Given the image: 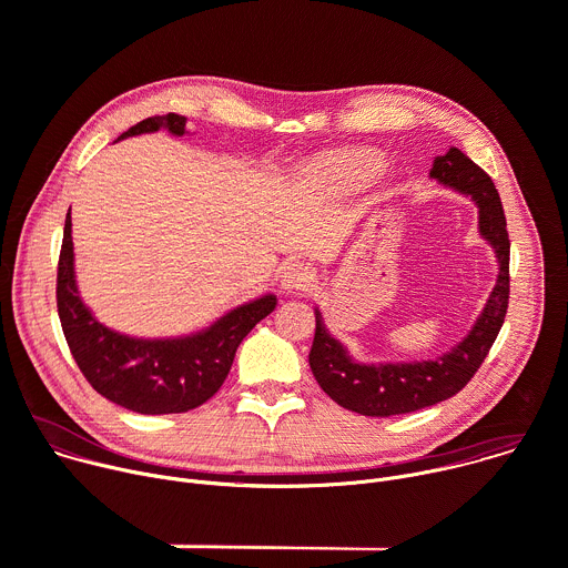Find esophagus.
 I'll use <instances>...</instances> for the list:
<instances>
[{
  "label": "esophagus",
  "mask_w": 568,
  "mask_h": 568,
  "mask_svg": "<svg viewBox=\"0 0 568 568\" xmlns=\"http://www.w3.org/2000/svg\"><path fill=\"white\" fill-rule=\"evenodd\" d=\"M314 285V274L305 263H290L287 267H283L281 272V287L287 294H301V292H310Z\"/></svg>",
  "instance_id": "obj_1"
}]
</instances>
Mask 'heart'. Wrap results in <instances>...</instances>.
I'll use <instances>...</instances> for the list:
<instances>
[{
	"label": "heart",
	"instance_id": "obj_1",
	"mask_svg": "<svg viewBox=\"0 0 568 568\" xmlns=\"http://www.w3.org/2000/svg\"><path fill=\"white\" fill-rule=\"evenodd\" d=\"M339 169L348 175H368L375 169V164H373V159H368V156H353L348 161H342Z\"/></svg>",
	"mask_w": 568,
	"mask_h": 568
}]
</instances>
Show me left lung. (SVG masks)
<instances>
[{
    "label": "left lung",
    "instance_id": "8db88e82",
    "mask_svg": "<svg viewBox=\"0 0 568 568\" xmlns=\"http://www.w3.org/2000/svg\"><path fill=\"white\" fill-rule=\"evenodd\" d=\"M429 175L465 195H471L478 204V229L497 252L499 278L469 335L443 357L418 364L375 366L353 362L344 346L323 328L316 310L314 342L310 348L312 375L339 407L362 416L388 418L412 414L456 395L474 377L483 359L488 357L508 312L510 237L495 182L458 148H449L447 154L436 156Z\"/></svg>",
    "mask_w": 568,
    "mask_h": 568
}]
</instances>
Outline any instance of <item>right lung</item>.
Here are the masks:
<instances>
[{"label": "right lung", "mask_w": 568, "mask_h": 568, "mask_svg": "<svg viewBox=\"0 0 568 568\" xmlns=\"http://www.w3.org/2000/svg\"><path fill=\"white\" fill-rule=\"evenodd\" d=\"M166 128L184 134L186 116H150L119 139L156 132ZM55 303L67 346L85 379L97 393L123 409L159 416L191 412L217 393L224 384L235 351L261 318L276 307V296L267 294L240 305L217 318L204 333L182 339H132L119 335L83 305L73 278L71 215L64 217V235L58 258Z\"/></svg>", "instance_id": "add662e5"}]
</instances>
